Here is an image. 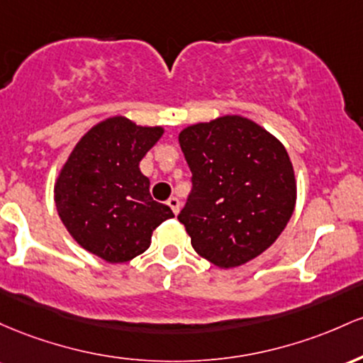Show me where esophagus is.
Segmentation results:
<instances>
[{
  "mask_svg": "<svg viewBox=\"0 0 363 363\" xmlns=\"http://www.w3.org/2000/svg\"><path fill=\"white\" fill-rule=\"evenodd\" d=\"M166 203H168V206L171 207V211H173L174 214L180 213V201H178L177 197H169L168 202H166Z\"/></svg>",
  "mask_w": 363,
  "mask_h": 363,
  "instance_id": "34e87169",
  "label": "esophagus"
}]
</instances>
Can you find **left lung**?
I'll return each instance as SVG.
<instances>
[{"label": "left lung", "mask_w": 363, "mask_h": 363, "mask_svg": "<svg viewBox=\"0 0 363 363\" xmlns=\"http://www.w3.org/2000/svg\"><path fill=\"white\" fill-rule=\"evenodd\" d=\"M178 140L194 185L178 221L194 250L221 269L267 250L296 202L295 171L284 145L238 115L190 125Z\"/></svg>", "instance_id": "8db88e82"}]
</instances>
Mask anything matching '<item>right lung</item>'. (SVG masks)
<instances>
[{
	"mask_svg": "<svg viewBox=\"0 0 363 363\" xmlns=\"http://www.w3.org/2000/svg\"><path fill=\"white\" fill-rule=\"evenodd\" d=\"M164 128L140 127L125 116L94 125L61 168L55 183L56 211L80 247L106 262L144 254L152 231L173 211L152 201L142 157Z\"/></svg>",
	"mask_w": 363,
	"mask_h": 363,
	"instance_id": "1",
	"label": "right lung"
}]
</instances>
